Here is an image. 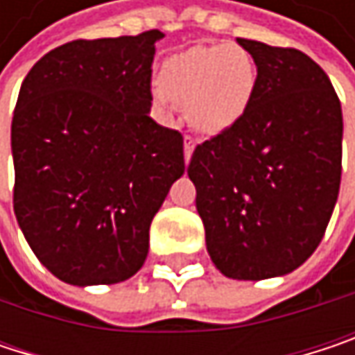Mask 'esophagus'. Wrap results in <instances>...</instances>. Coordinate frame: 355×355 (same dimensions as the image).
Returning <instances> with one entry per match:
<instances>
[{"label": "esophagus", "mask_w": 355, "mask_h": 355, "mask_svg": "<svg viewBox=\"0 0 355 355\" xmlns=\"http://www.w3.org/2000/svg\"><path fill=\"white\" fill-rule=\"evenodd\" d=\"M193 150H195V139H193L191 135H184V162H187V164H189V160H191Z\"/></svg>", "instance_id": "esophagus-1"}]
</instances>
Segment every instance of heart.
<instances>
[{"instance_id": "1", "label": "heart", "mask_w": 355, "mask_h": 355, "mask_svg": "<svg viewBox=\"0 0 355 355\" xmlns=\"http://www.w3.org/2000/svg\"><path fill=\"white\" fill-rule=\"evenodd\" d=\"M257 90V63L241 44H197L166 59L154 101L160 108L182 105L189 125L222 133L236 125Z\"/></svg>"}]
</instances>
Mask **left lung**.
Here are the masks:
<instances>
[{
    "instance_id": "obj_1",
    "label": "left lung",
    "mask_w": 355,
    "mask_h": 355,
    "mask_svg": "<svg viewBox=\"0 0 355 355\" xmlns=\"http://www.w3.org/2000/svg\"><path fill=\"white\" fill-rule=\"evenodd\" d=\"M239 44L257 63L252 103L236 125L195 148L187 175L214 265L257 282L294 271L322 241L339 195L343 116L309 55Z\"/></svg>"
}]
</instances>
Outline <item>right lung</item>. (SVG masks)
Returning a JSON list of instances; mask_svg holds the SVG:
<instances>
[{"label": "right lung", "instance_id": "obj_1", "mask_svg": "<svg viewBox=\"0 0 355 355\" xmlns=\"http://www.w3.org/2000/svg\"><path fill=\"white\" fill-rule=\"evenodd\" d=\"M160 38H78L49 51L22 82L14 214L36 259L65 284L135 275L150 224L184 173L182 135L148 114Z\"/></svg>", "mask_w": 355, "mask_h": 355}]
</instances>
